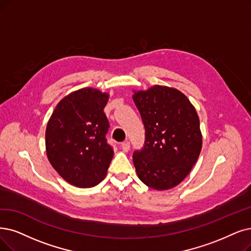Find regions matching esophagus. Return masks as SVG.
<instances>
[{
    "label": "esophagus",
    "mask_w": 251,
    "mask_h": 251,
    "mask_svg": "<svg viewBox=\"0 0 251 251\" xmlns=\"http://www.w3.org/2000/svg\"><path fill=\"white\" fill-rule=\"evenodd\" d=\"M120 146H122V149L124 150L125 152H127L128 150H129V142H127V141L123 142V143H122V145H120Z\"/></svg>",
    "instance_id": "34e87169"
}]
</instances>
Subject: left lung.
Masks as SVG:
<instances>
[{
  "label": "left lung",
  "instance_id": "8db88e82",
  "mask_svg": "<svg viewBox=\"0 0 251 251\" xmlns=\"http://www.w3.org/2000/svg\"><path fill=\"white\" fill-rule=\"evenodd\" d=\"M133 100L145 126V144L133 163L141 181L156 190L183 181L202 149V133L196 108L173 87L153 85L134 91Z\"/></svg>",
  "mask_w": 251,
  "mask_h": 251
}]
</instances>
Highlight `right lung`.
<instances>
[{
	"instance_id": "right-lung-1",
	"label": "right lung",
	"mask_w": 251,
	"mask_h": 251,
	"mask_svg": "<svg viewBox=\"0 0 251 251\" xmlns=\"http://www.w3.org/2000/svg\"><path fill=\"white\" fill-rule=\"evenodd\" d=\"M109 94L84 87L63 98L45 132L49 163L66 181L87 188L105 178L113 157L107 143L109 122L104 108Z\"/></svg>"
}]
</instances>
